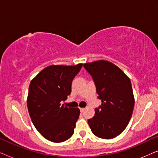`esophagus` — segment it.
Here are the masks:
<instances>
[{
	"label": "esophagus",
	"instance_id": "obj_1",
	"mask_svg": "<svg viewBox=\"0 0 158 158\" xmlns=\"http://www.w3.org/2000/svg\"><path fill=\"white\" fill-rule=\"evenodd\" d=\"M85 108H81V109H80V110H81V113H83V112H84V111H85Z\"/></svg>",
	"mask_w": 158,
	"mask_h": 158
}]
</instances>
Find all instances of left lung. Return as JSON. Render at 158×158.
I'll list each match as a JSON object with an SVG mask.
<instances>
[{"mask_svg": "<svg viewBox=\"0 0 158 158\" xmlns=\"http://www.w3.org/2000/svg\"><path fill=\"white\" fill-rule=\"evenodd\" d=\"M92 75L101 106L88 123L96 137L110 139L126 129L135 106L129 77L121 69L107 60H97L83 64Z\"/></svg>", "mask_w": 158, "mask_h": 158, "instance_id": "8db88e82", "label": "left lung"}]
</instances>
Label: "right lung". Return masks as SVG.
Instances as JSON below:
<instances>
[{
	"mask_svg": "<svg viewBox=\"0 0 158 158\" xmlns=\"http://www.w3.org/2000/svg\"><path fill=\"white\" fill-rule=\"evenodd\" d=\"M83 64H52L43 69L30 83L27 107L31 122L45 139L66 141L73 135L80 115L78 108L61 105L71 93L72 81Z\"/></svg>",
	"mask_w": 158,
	"mask_h": 158,
	"instance_id": "right-lung-1",
	"label": "right lung"
}]
</instances>
